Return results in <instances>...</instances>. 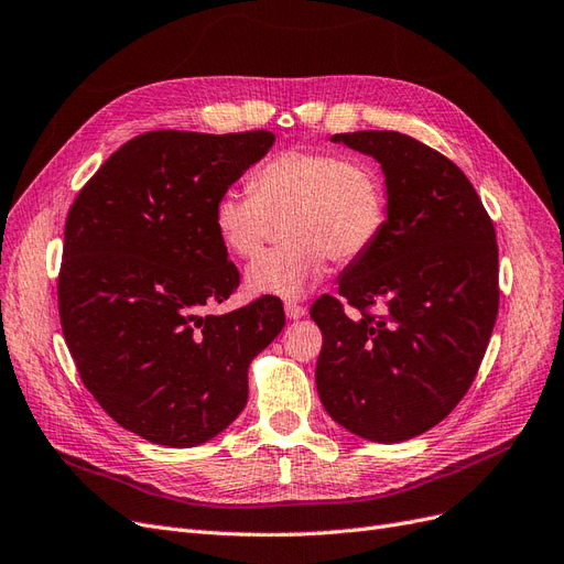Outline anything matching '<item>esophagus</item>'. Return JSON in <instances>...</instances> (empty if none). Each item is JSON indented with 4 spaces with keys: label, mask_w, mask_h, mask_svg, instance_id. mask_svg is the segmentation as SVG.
<instances>
[{
    "label": "esophagus",
    "mask_w": 564,
    "mask_h": 564,
    "mask_svg": "<svg viewBox=\"0 0 564 564\" xmlns=\"http://www.w3.org/2000/svg\"><path fill=\"white\" fill-rule=\"evenodd\" d=\"M283 308H285V316L293 318V321L306 316V306H302V304H297V302H293V300H288V302L283 304Z\"/></svg>",
    "instance_id": "esophagus-1"
}]
</instances>
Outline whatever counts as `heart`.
<instances>
[{"label":"heart","instance_id":"1","mask_svg":"<svg viewBox=\"0 0 564 564\" xmlns=\"http://www.w3.org/2000/svg\"><path fill=\"white\" fill-rule=\"evenodd\" d=\"M248 187L216 197L214 227L229 253L248 260L264 248L274 220L285 218L288 243L246 269L256 295L300 297L325 274L329 258L356 262L383 235L386 187L365 160L290 149L260 164Z\"/></svg>","mask_w":564,"mask_h":564}]
</instances>
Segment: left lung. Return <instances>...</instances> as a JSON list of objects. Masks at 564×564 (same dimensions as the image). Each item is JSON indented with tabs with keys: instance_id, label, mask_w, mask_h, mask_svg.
Masks as SVG:
<instances>
[{
	"instance_id": "8db88e82",
	"label": "left lung",
	"mask_w": 564,
	"mask_h": 564,
	"mask_svg": "<svg viewBox=\"0 0 564 564\" xmlns=\"http://www.w3.org/2000/svg\"><path fill=\"white\" fill-rule=\"evenodd\" d=\"M332 141L381 162L388 220L339 295L311 306L323 332L316 386L348 432L406 442L444 421L481 367L499 308L495 227L460 166L419 139L365 130Z\"/></svg>"
}]
</instances>
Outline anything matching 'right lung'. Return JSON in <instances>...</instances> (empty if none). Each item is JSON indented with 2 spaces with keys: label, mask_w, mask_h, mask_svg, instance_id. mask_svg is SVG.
<instances>
[{
  "label": "right lung",
  "mask_w": 564,
  "mask_h": 564,
  "mask_svg": "<svg viewBox=\"0 0 564 564\" xmlns=\"http://www.w3.org/2000/svg\"><path fill=\"white\" fill-rule=\"evenodd\" d=\"M274 143L267 130L145 132L80 187L57 276L62 335L111 419L153 444L212 440L243 411L248 365L285 325L276 297L223 316L239 288L214 202Z\"/></svg>",
  "instance_id": "obj_1"
}]
</instances>
